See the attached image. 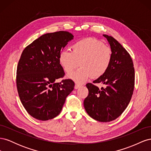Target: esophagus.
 Instances as JSON below:
<instances>
[{
	"instance_id": "1",
	"label": "esophagus",
	"mask_w": 151,
	"mask_h": 151,
	"mask_svg": "<svg viewBox=\"0 0 151 151\" xmlns=\"http://www.w3.org/2000/svg\"><path fill=\"white\" fill-rule=\"evenodd\" d=\"M81 86H82V85H81V84H75V86H74V88H75L76 89H77L79 88L80 87H81Z\"/></svg>"
}]
</instances>
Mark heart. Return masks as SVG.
Returning <instances> with one entry per match:
<instances>
[{"mask_svg": "<svg viewBox=\"0 0 151 151\" xmlns=\"http://www.w3.org/2000/svg\"><path fill=\"white\" fill-rule=\"evenodd\" d=\"M72 51L62 50L58 60L67 73H71L79 66L78 70L68 77L77 83H84L89 77H101L111 65L113 53L111 49L97 39L87 38L77 41L72 45Z\"/></svg>", "mask_w": 151, "mask_h": 151, "instance_id": "1", "label": "heart"}]
</instances>
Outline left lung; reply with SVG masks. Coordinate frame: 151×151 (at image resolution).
I'll use <instances>...</instances> for the list:
<instances>
[{
  "label": "left lung",
  "mask_w": 151,
  "mask_h": 151,
  "mask_svg": "<svg viewBox=\"0 0 151 151\" xmlns=\"http://www.w3.org/2000/svg\"><path fill=\"white\" fill-rule=\"evenodd\" d=\"M112 50L113 57L108 70L93 81L106 85L99 89L93 84L86 87L88 96L84 101L86 112L93 119L109 122L120 116L129 104L135 84V70L127 50L111 36L103 35Z\"/></svg>",
  "instance_id": "1"
}]
</instances>
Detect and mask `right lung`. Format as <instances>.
<instances>
[{"mask_svg":"<svg viewBox=\"0 0 151 151\" xmlns=\"http://www.w3.org/2000/svg\"><path fill=\"white\" fill-rule=\"evenodd\" d=\"M73 38L67 31L45 34L21 54L16 72L17 92L27 112L36 119L46 121L58 115L74 88L71 79L55 83L65 75L59 53Z\"/></svg>","mask_w":151,"mask_h":151,"instance_id":"add662e5","label":"right lung"}]
</instances>
